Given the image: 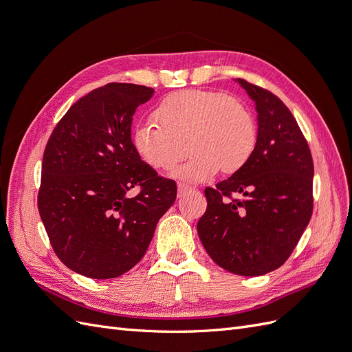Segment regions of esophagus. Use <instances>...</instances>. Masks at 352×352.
<instances>
[{
    "instance_id": "obj_1",
    "label": "esophagus",
    "mask_w": 352,
    "mask_h": 352,
    "mask_svg": "<svg viewBox=\"0 0 352 352\" xmlns=\"http://www.w3.org/2000/svg\"><path fill=\"white\" fill-rule=\"evenodd\" d=\"M192 189L189 185H185V184H179L177 185V197H184L186 192H189V190Z\"/></svg>"
}]
</instances>
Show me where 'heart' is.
<instances>
[{"label": "heart", "mask_w": 352, "mask_h": 352, "mask_svg": "<svg viewBox=\"0 0 352 352\" xmlns=\"http://www.w3.org/2000/svg\"><path fill=\"white\" fill-rule=\"evenodd\" d=\"M153 119L133 129L136 154L154 170L166 172L185 155L186 144L192 154L172 173L186 182L207 180L220 167L225 173L238 172L257 146L252 114L223 92L186 89L170 94L157 105Z\"/></svg>", "instance_id": "1"}]
</instances>
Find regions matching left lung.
I'll use <instances>...</instances> for the list:
<instances>
[{
  "label": "left lung",
  "instance_id": "left-lung-1",
  "mask_svg": "<svg viewBox=\"0 0 352 352\" xmlns=\"http://www.w3.org/2000/svg\"><path fill=\"white\" fill-rule=\"evenodd\" d=\"M257 111V146L250 162L216 188L197 225L211 260L239 276H263L287 260L313 212L310 148L286 105L260 87L235 79ZM239 193L243 200H223Z\"/></svg>",
  "mask_w": 352,
  "mask_h": 352
}]
</instances>
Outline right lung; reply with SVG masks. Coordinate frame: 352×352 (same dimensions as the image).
Here are the masks:
<instances>
[{
	"label": "right lung",
	"mask_w": 352,
	"mask_h": 352,
	"mask_svg": "<svg viewBox=\"0 0 352 352\" xmlns=\"http://www.w3.org/2000/svg\"><path fill=\"white\" fill-rule=\"evenodd\" d=\"M153 94L133 83L94 89L45 146L39 216L61 263L87 278L113 279L140 263L176 199L175 180L160 177L132 144L133 114Z\"/></svg>",
	"instance_id": "add662e5"
}]
</instances>
